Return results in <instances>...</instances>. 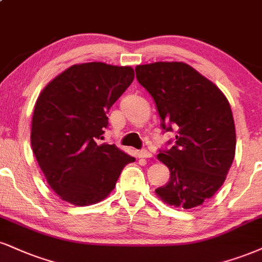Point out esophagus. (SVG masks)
Segmentation results:
<instances>
[{
  "mask_svg": "<svg viewBox=\"0 0 262 262\" xmlns=\"http://www.w3.org/2000/svg\"><path fill=\"white\" fill-rule=\"evenodd\" d=\"M151 156H152V154H151L149 150L143 149L139 151V157H145V159H147V157H151Z\"/></svg>",
  "mask_w": 262,
  "mask_h": 262,
  "instance_id": "obj_1",
  "label": "esophagus"
}]
</instances>
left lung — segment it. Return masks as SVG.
<instances>
[{
    "label": "left lung",
    "instance_id": "1",
    "mask_svg": "<svg viewBox=\"0 0 262 262\" xmlns=\"http://www.w3.org/2000/svg\"><path fill=\"white\" fill-rule=\"evenodd\" d=\"M137 79L156 103L166 132H177L157 159L169 181L156 189L165 203L191 209L221 188L235 154V128L228 100L212 81L183 62L137 66Z\"/></svg>",
    "mask_w": 262,
    "mask_h": 262
}]
</instances>
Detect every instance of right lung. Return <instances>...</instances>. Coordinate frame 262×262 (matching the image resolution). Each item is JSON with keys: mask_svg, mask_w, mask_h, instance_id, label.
<instances>
[{"mask_svg": "<svg viewBox=\"0 0 262 262\" xmlns=\"http://www.w3.org/2000/svg\"><path fill=\"white\" fill-rule=\"evenodd\" d=\"M130 67L75 64L46 85L34 108L31 147L46 181L68 203H99L135 161L115 145L100 144L108 113L133 83Z\"/></svg>", "mask_w": 262, "mask_h": 262, "instance_id": "1", "label": "right lung"}]
</instances>
